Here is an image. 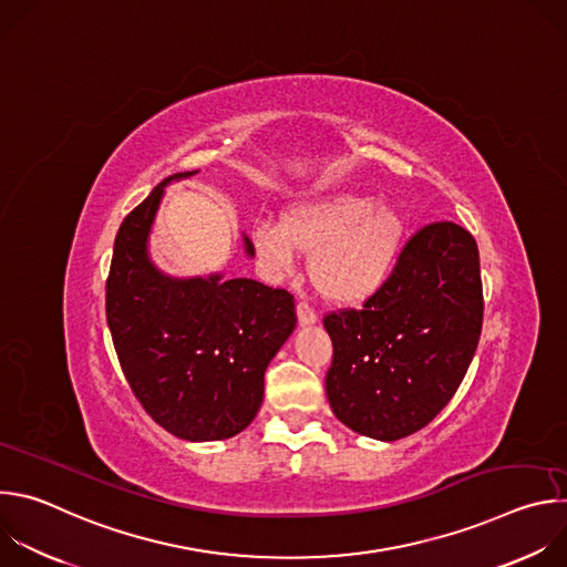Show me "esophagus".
Instances as JSON below:
<instances>
[{
	"label": "esophagus",
	"instance_id": "obj_1",
	"mask_svg": "<svg viewBox=\"0 0 567 567\" xmlns=\"http://www.w3.org/2000/svg\"><path fill=\"white\" fill-rule=\"evenodd\" d=\"M296 311H298V322H300V326H311V322L318 320L316 309H313L307 300H300V302L296 305Z\"/></svg>",
	"mask_w": 567,
	"mask_h": 567
}]
</instances>
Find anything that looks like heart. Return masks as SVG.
<instances>
[{
  "mask_svg": "<svg viewBox=\"0 0 567 567\" xmlns=\"http://www.w3.org/2000/svg\"><path fill=\"white\" fill-rule=\"evenodd\" d=\"M406 237V217L363 195H334L289 210L285 221L254 226L256 249L276 274H291L298 251L311 258V278L322 296L359 302L392 274Z\"/></svg>",
  "mask_w": 567,
  "mask_h": 567,
  "instance_id": "1",
  "label": "heart"
}]
</instances>
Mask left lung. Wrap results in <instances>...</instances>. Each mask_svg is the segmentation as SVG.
I'll return each instance as SVG.
<instances>
[{
  "label": "left lung",
  "instance_id": "8db88e82",
  "mask_svg": "<svg viewBox=\"0 0 567 567\" xmlns=\"http://www.w3.org/2000/svg\"><path fill=\"white\" fill-rule=\"evenodd\" d=\"M482 313L473 235L453 221L422 226L361 309L322 316L334 346L326 377L334 415L383 442L431 424L471 365Z\"/></svg>",
  "mask_w": 567,
  "mask_h": 567
}]
</instances>
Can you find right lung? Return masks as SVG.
Wrapping results in <instances>:
<instances>
[{
    "mask_svg": "<svg viewBox=\"0 0 567 567\" xmlns=\"http://www.w3.org/2000/svg\"><path fill=\"white\" fill-rule=\"evenodd\" d=\"M161 182L123 219L105 311L121 370L145 413L168 433L190 440H226L245 431L265 396V370L296 328L287 289L219 276L173 280L147 260L145 239ZM247 251L254 245L247 239Z\"/></svg>",
    "mask_w": 567,
    "mask_h": 567,
    "instance_id": "right-lung-1",
    "label": "right lung"
}]
</instances>
